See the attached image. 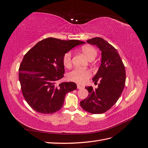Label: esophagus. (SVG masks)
I'll list each match as a JSON object with an SVG mask.
<instances>
[{
    "instance_id": "34e87169",
    "label": "esophagus",
    "mask_w": 148,
    "mask_h": 148,
    "mask_svg": "<svg viewBox=\"0 0 148 148\" xmlns=\"http://www.w3.org/2000/svg\"><path fill=\"white\" fill-rule=\"evenodd\" d=\"M77 88H78V89H80L84 88V86H81V85H79V84H78V85H77Z\"/></svg>"
}]
</instances>
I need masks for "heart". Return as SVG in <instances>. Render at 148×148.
Instances as JSON below:
<instances>
[{"mask_svg": "<svg viewBox=\"0 0 148 148\" xmlns=\"http://www.w3.org/2000/svg\"><path fill=\"white\" fill-rule=\"evenodd\" d=\"M82 51L88 60L95 59L97 56V51L95 47L91 46H84L82 48ZM64 65L66 68L71 66V53L68 52L65 54L63 59ZM91 72L88 70L75 69L71 71L68 75L70 80L79 84H85L88 79L91 77Z\"/></svg>", "mask_w": 148, "mask_h": 148, "instance_id": "heart-1", "label": "heart"}]
</instances>
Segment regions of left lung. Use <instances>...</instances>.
Segmentation results:
<instances>
[{
	"label": "left lung",
	"mask_w": 148,
	"mask_h": 148,
	"mask_svg": "<svg viewBox=\"0 0 148 148\" xmlns=\"http://www.w3.org/2000/svg\"><path fill=\"white\" fill-rule=\"evenodd\" d=\"M86 42L96 45L101 51V64L92 81L100 79L98 88L86 87L88 96L80 102V106L88 112L102 114L110 109L118 101L123 90L126 79L125 69L119 52L101 38H93Z\"/></svg>",
	"instance_id": "obj_1"
}]
</instances>
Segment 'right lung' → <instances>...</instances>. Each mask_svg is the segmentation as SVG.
<instances>
[{
    "label": "right lung",
    "instance_id": "right-lung-1",
    "mask_svg": "<svg viewBox=\"0 0 148 148\" xmlns=\"http://www.w3.org/2000/svg\"><path fill=\"white\" fill-rule=\"evenodd\" d=\"M85 42L49 38L38 42L25 55L20 65L21 91L29 106L41 114H53L63 106L66 94L75 90L77 84L64 82L63 59L65 53Z\"/></svg>",
    "mask_w": 148,
    "mask_h": 148
}]
</instances>
